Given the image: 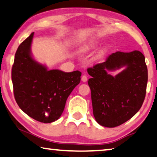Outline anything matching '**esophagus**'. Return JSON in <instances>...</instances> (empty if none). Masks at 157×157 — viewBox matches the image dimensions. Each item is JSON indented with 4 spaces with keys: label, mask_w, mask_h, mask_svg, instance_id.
<instances>
[{
    "label": "esophagus",
    "mask_w": 157,
    "mask_h": 157,
    "mask_svg": "<svg viewBox=\"0 0 157 157\" xmlns=\"http://www.w3.org/2000/svg\"><path fill=\"white\" fill-rule=\"evenodd\" d=\"M82 81L84 82H85L87 81V77H86V75H83L82 77Z\"/></svg>",
    "instance_id": "obj_1"
}]
</instances>
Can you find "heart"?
Segmentation results:
<instances>
[{"label":"heart","mask_w":157,"mask_h":157,"mask_svg":"<svg viewBox=\"0 0 157 157\" xmlns=\"http://www.w3.org/2000/svg\"><path fill=\"white\" fill-rule=\"evenodd\" d=\"M96 46H97V43H96V42H90V44H88L87 45H86L85 47L83 48V51L86 52V51H88L91 50V49L95 48ZM102 54H103V51H100V52L97 55V58H100Z\"/></svg>","instance_id":"obj_1"}]
</instances>
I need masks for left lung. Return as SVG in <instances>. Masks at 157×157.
<instances>
[{
  "mask_svg": "<svg viewBox=\"0 0 157 157\" xmlns=\"http://www.w3.org/2000/svg\"><path fill=\"white\" fill-rule=\"evenodd\" d=\"M126 68L113 77L108 73ZM94 116L102 126L114 128L134 116L146 95L148 72L144 55L139 51H117L106 61L89 67Z\"/></svg>",
  "mask_w": 157,
  "mask_h": 157,
  "instance_id": "obj_1",
  "label": "left lung"
}]
</instances>
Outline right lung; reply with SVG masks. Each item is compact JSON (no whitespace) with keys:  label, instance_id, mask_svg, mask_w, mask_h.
Here are the masks:
<instances>
[{"label":"right lung","instance_id":"add662e5","mask_svg":"<svg viewBox=\"0 0 157 157\" xmlns=\"http://www.w3.org/2000/svg\"><path fill=\"white\" fill-rule=\"evenodd\" d=\"M34 32L20 44L12 67L15 101L25 113L39 122L52 123L60 118L66 100L80 82L82 72L47 70L31 54Z\"/></svg>","mask_w":157,"mask_h":157}]
</instances>
